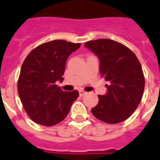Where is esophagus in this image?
I'll return each instance as SVG.
<instances>
[{
    "mask_svg": "<svg viewBox=\"0 0 160 160\" xmlns=\"http://www.w3.org/2000/svg\"><path fill=\"white\" fill-rule=\"evenodd\" d=\"M85 94H86V92H85L84 91H82V90L79 91V96H80V97H82L83 95H85Z\"/></svg>",
    "mask_w": 160,
    "mask_h": 160,
    "instance_id": "34e87169",
    "label": "esophagus"
}]
</instances>
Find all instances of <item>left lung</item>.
<instances>
[{"label": "left lung", "instance_id": "8db88e82", "mask_svg": "<svg viewBox=\"0 0 160 160\" xmlns=\"http://www.w3.org/2000/svg\"><path fill=\"white\" fill-rule=\"evenodd\" d=\"M84 46L98 57L101 75L109 82L107 93L98 95L92 114L108 124L123 122L135 112L143 97L145 78L140 62L130 48L116 41H89Z\"/></svg>", "mask_w": 160, "mask_h": 160}]
</instances>
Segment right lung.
Masks as SVG:
<instances>
[{"label": "right lung", "instance_id": "1", "mask_svg": "<svg viewBox=\"0 0 160 160\" xmlns=\"http://www.w3.org/2000/svg\"><path fill=\"white\" fill-rule=\"evenodd\" d=\"M81 46L54 40L37 46L23 62L17 89L23 108L35 123L52 126L62 122L78 98V91H63L56 84L63 80L66 61Z\"/></svg>", "mask_w": 160, "mask_h": 160}]
</instances>
